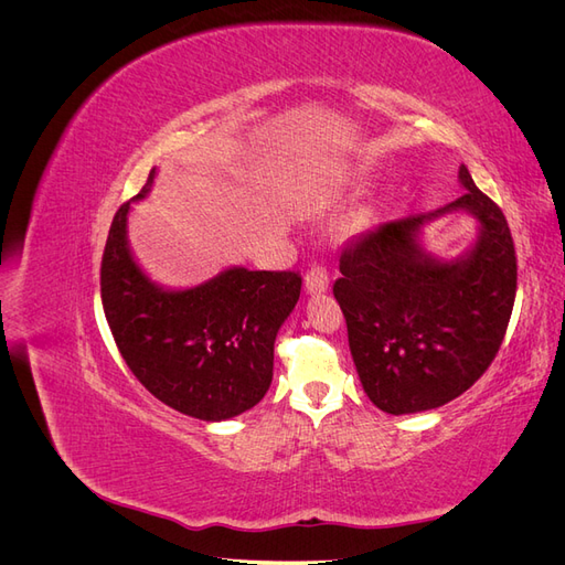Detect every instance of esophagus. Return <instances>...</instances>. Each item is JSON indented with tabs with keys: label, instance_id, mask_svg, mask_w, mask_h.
<instances>
[{
	"label": "esophagus",
	"instance_id": "1",
	"mask_svg": "<svg viewBox=\"0 0 565 565\" xmlns=\"http://www.w3.org/2000/svg\"><path fill=\"white\" fill-rule=\"evenodd\" d=\"M328 285H330V270H328V266L313 264L309 270H306V276H303L306 292H311V295L324 292V289H328Z\"/></svg>",
	"mask_w": 565,
	"mask_h": 565
}]
</instances>
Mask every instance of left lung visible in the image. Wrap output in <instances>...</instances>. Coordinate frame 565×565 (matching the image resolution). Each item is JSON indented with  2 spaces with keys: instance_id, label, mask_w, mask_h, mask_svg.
<instances>
[{
  "instance_id": "1",
  "label": "left lung",
  "mask_w": 565,
  "mask_h": 565,
  "mask_svg": "<svg viewBox=\"0 0 565 565\" xmlns=\"http://www.w3.org/2000/svg\"><path fill=\"white\" fill-rule=\"evenodd\" d=\"M467 193L434 214L386 221L341 249L332 292L367 398L388 415L461 396L498 355L516 299V249L502 210L459 167ZM465 209L482 235L465 260H431L416 245L424 220Z\"/></svg>"
}]
</instances>
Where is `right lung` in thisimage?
Listing matches in <instances>:
<instances>
[{
  "mask_svg": "<svg viewBox=\"0 0 565 565\" xmlns=\"http://www.w3.org/2000/svg\"><path fill=\"white\" fill-rule=\"evenodd\" d=\"M156 169L134 200H141ZM129 202L117 210L100 259V301L127 367L164 405L204 422L259 403L273 344L301 292L295 270L231 268L183 292L152 285L127 247Z\"/></svg>",
  "mask_w": 565,
  "mask_h": 565,
  "instance_id": "add662e5",
  "label": "right lung"
}]
</instances>
